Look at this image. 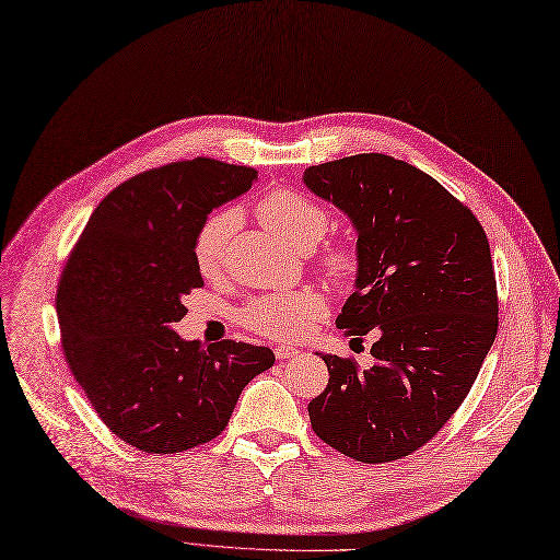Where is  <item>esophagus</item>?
Returning a JSON list of instances; mask_svg holds the SVG:
<instances>
[{
  "label": "esophagus",
  "instance_id": "obj_1",
  "mask_svg": "<svg viewBox=\"0 0 560 560\" xmlns=\"http://www.w3.org/2000/svg\"><path fill=\"white\" fill-rule=\"evenodd\" d=\"M300 353V350L295 346H277L275 348V355L277 360H285V358H295Z\"/></svg>",
  "mask_w": 560,
  "mask_h": 560
}]
</instances>
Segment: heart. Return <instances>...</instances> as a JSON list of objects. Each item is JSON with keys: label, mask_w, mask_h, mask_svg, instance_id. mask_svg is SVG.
<instances>
[{"label": "heart", "mask_w": 560, "mask_h": 560, "mask_svg": "<svg viewBox=\"0 0 560 560\" xmlns=\"http://www.w3.org/2000/svg\"><path fill=\"white\" fill-rule=\"evenodd\" d=\"M258 219L281 240L300 252L314 248L327 233L329 217L325 207L295 189H272L258 200ZM240 225V212L233 207L205 217L194 240V260L198 272L214 279L223 272L228 242ZM323 272L335 281H350L360 269V254L353 244L335 242L318 256ZM325 316V302L314 291L281 293L260 298L246 306L244 325L262 337L298 339Z\"/></svg>", "instance_id": "heart-1"}]
</instances>
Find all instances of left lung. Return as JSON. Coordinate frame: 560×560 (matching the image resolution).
<instances>
[{
  "label": "left lung",
  "instance_id": "1",
  "mask_svg": "<svg viewBox=\"0 0 560 560\" xmlns=\"http://www.w3.org/2000/svg\"><path fill=\"white\" fill-rule=\"evenodd\" d=\"M304 184L358 231L355 293L337 327L376 335L366 371L323 355L329 381L308 404L312 429L355 462L404 459L457 412L499 332L489 240L462 200L395 156L312 165Z\"/></svg>",
  "mask_w": 560,
  "mask_h": 560
}]
</instances>
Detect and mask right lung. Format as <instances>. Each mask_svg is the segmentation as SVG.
Wrapping results in <instances>:
<instances>
[{
  "mask_svg": "<svg viewBox=\"0 0 560 560\" xmlns=\"http://www.w3.org/2000/svg\"><path fill=\"white\" fill-rule=\"evenodd\" d=\"M256 168L175 161L121 182L92 212L57 285L61 350L115 436L175 454L214 441L248 381L275 364L265 346L184 341L173 323L202 285L194 240Z\"/></svg>",
  "mask_w": 560,
  "mask_h": 560,
  "instance_id": "obj_1",
  "label": "right lung"
}]
</instances>
